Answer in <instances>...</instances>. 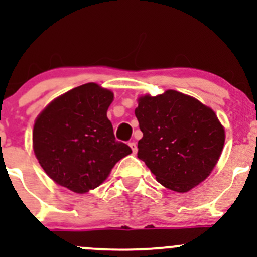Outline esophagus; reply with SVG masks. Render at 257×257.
I'll list each match as a JSON object with an SVG mask.
<instances>
[{"label":"esophagus","mask_w":257,"mask_h":257,"mask_svg":"<svg viewBox=\"0 0 257 257\" xmlns=\"http://www.w3.org/2000/svg\"><path fill=\"white\" fill-rule=\"evenodd\" d=\"M128 146L131 147L132 152H134V154H136V152H137V145H136V142H134V141L128 142Z\"/></svg>","instance_id":"esophagus-1"}]
</instances>
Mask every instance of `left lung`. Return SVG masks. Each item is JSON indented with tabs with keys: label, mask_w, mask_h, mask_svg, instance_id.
I'll return each mask as SVG.
<instances>
[{
	"label": "left lung",
	"mask_w": 257,
	"mask_h": 257,
	"mask_svg": "<svg viewBox=\"0 0 257 257\" xmlns=\"http://www.w3.org/2000/svg\"><path fill=\"white\" fill-rule=\"evenodd\" d=\"M135 115L144 134L137 157L160 184L186 192L209 176L225 142V131L211 108L169 90L140 97Z\"/></svg>",
	"instance_id": "left-lung-1"
}]
</instances>
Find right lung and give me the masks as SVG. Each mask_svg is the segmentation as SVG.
I'll use <instances>...</instances> for the list:
<instances>
[{"instance_id": "add662e5", "label": "right lung", "mask_w": 257, "mask_h": 257, "mask_svg": "<svg viewBox=\"0 0 257 257\" xmlns=\"http://www.w3.org/2000/svg\"><path fill=\"white\" fill-rule=\"evenodd\" d=\"M111 91L86 83L68 91L40 113L34 151L46 174L61 186L83 194L105 181L117 161L132 152L117 141L107 108Z\"/></svg>"}]
</instances>
